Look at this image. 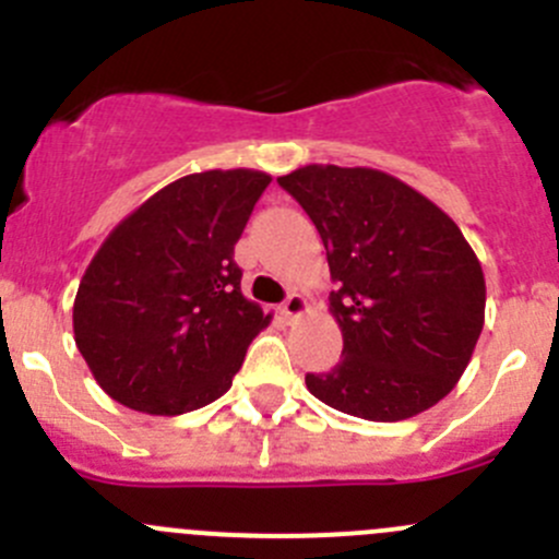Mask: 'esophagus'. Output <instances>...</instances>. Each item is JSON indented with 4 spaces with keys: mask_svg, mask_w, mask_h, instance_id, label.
Instances as JSON below:
<instances>
[{
    "mask_svg": "<svg viewBox=\"0 0 559 559\" xmlns=\"http://www.w3.org/2000/svg\"><path fill=\"white\" fill-rule=\"evenodd\" d=\"M306 311H308L306 297L297 295V292H292V295L284 300V306H281V313H284V319H289V321L300 319V316Z\"/></svg>",
    "mask_w": 559,
    "mask_h": 559,
    "instance_id": "obj_1",
    "label": "esophagus"
}]
</instances>
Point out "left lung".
Masks as SVG:
<instances>
[{"label": "left lung", "mask_w": 559, "mask_h": 559, "mask_svg": "<svg viewBox=\"0 0 559 559\" xmlns=\"http://www.w3.org/2000/svg\"><path fill=\"white\" fill-rule=\"evenodd\" d=\"M278 183L311 216L337 289L343 357L308 373L313 397L370 421L432 408L465 373L484 326L481 264L460 227L403 180L306 165Z\"/></svg>", "instance_id": "1"}]
</instances>
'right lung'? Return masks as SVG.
<instances>
[{
    "mask_svg": "<svg viewBox=\"0 0 559 559\" xmlns=\"http://www.w3.org/2000/svg\"><path fill=\"white\" fill-rule=\"evenodd\" d=\"M267 183L243 167L186 175L107 235L78 286L72 330L112 400L178 416L233 386L248 343L273 319L246 300L235 264Z\"/></svg>",
    "mask_w": 559,
    "mask_h": 559,
    "instance_id": "obj_1",
    "label": "right lung"
}]
</instances>
